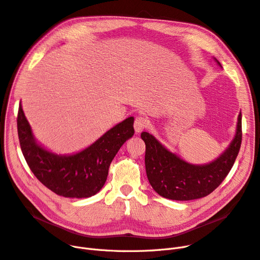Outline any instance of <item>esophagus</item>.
<instances>
[{
	"instance_id": "1",
	"label": "esophagus",
	"mask_w": 260,
	"mask_h": 260,
	"mask_svg": "<svg viewBox=\"0 0 260 260\" xmlns=\"http://www.w3.org/2000/svg\"><path fill=\"white\" fill-rule=\"evenodd\" d=\"M146 126H147V120L144 117L136 118L135 123H134V128H135L136 134L141 133Z\"/></svg>"
}]
</instances>
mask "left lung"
Returning a JSON list of instances; mask_svg holds the SVG:
<instances>
[{"instance_id":"left-lung-1","label":"left lung","mask_w":260,"mask_h":260,"mask_svg":"<svg viewBox=\"0 0 260 260\" xmlns=\"http://www.w3.org/2000/svg\"><path fill=\"white\" fill-rule=\"evenodd\" d=\"M214 60L221 67L215 57ZM141 138L146 147V175L154 191L169 200H197L210 194L231 170L241 144V113L229 146L207 164H192L183 160L147 132H143Z\"/></svg>"}]
</instances>
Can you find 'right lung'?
Instances as JSON below:
<instances>
[{
	"label": "right lung",
	"instance_id": "obj_1",
	"mask_svg": "<svg viewBox=\"0 0 260 260\" xmlns=\"http://www.w3.org/2000/svg\"><path fill=\"white\" fill-rule=\"evenodd\" d=\"M134 117L121 121L84 149L57 154L38 142L20 103L17 134L33 175L54 193L82 199L95 196L105 185L109 167L120 147L134 136Z\"/></svg>",
	"mask_w": 260,
	"mask_h": 260
}]
</instances>
